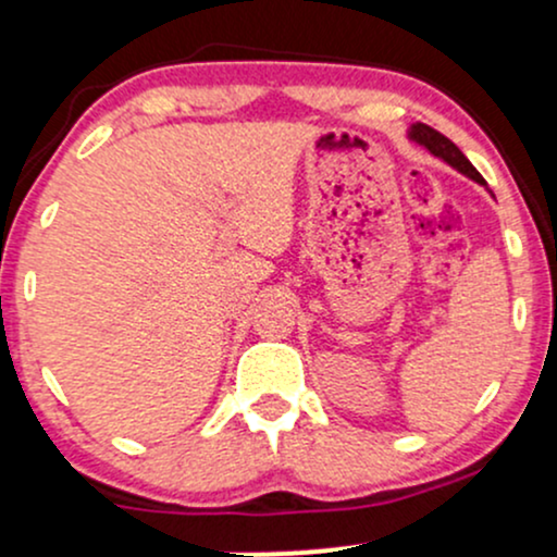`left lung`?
Segmentation results:
<instances>
[{
	"mask_svg": "<svg viewBox=\"0 0 557 557\" xmlns=\"http://www.w3.org/2000/svg\"><path fill=\"white\" fill-rule=\"evenodd\" d=\"M408 138L417 140V144L424 146V149H430L434 157H440V159H443V162L450 164V168H456L458 172H463V175H469L471 181H476V183L484 185L482 175H479L474 164H471L469 159L463 157V151L458 149V146L453 144L450 138H445L440 131H434V127L424 125V123H417V125H411V131H408Z\"/></svg>",
	"mask_w": 557,
	"mask_h": 557,
	"instance_id": "left-lung-1",
	"label": "left lung"
}]
</instances>
